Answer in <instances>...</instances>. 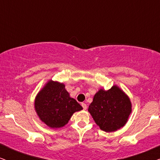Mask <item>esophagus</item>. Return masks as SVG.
<instances>
[{
	"label": "esophagus",
	"mask_w": 160,
	"mask_h": 160,
	"mask_svg": "<svg viewBox=\"0 0 160 160\" xmlns=\"http://www.w3.org/2000/svg\"><path fill=\"white\" fill-rule=\"evenodd\" d=\"M82 106L83 107V109H84V110H86L87 108V105L85 104V103H84V102H82Z\"/></svg>",
	"instance_id": "obj_1"
}]
</instances>
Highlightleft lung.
Segmentation results:
<instances>
[{"label":"left lung","instance_id":"8db88e82","mask_svg":"<svg viewBox=\"0 0 160 160\" xmlns=\"http://www.w3.org/2000/svg\"><path fill=\"white\" fill-rule=\"evenodd\" d=\"M88 111L100 130L115 132L125 125L132 113L128 95L117 85L105 90L100 89L94 95Z\"/></svg>","mask_w":160,"mask_h":160}]
</instances>
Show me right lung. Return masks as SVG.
<instances>
[{
  "label": "right lung",
  "mask_w": 160,
  "mask_h": 160,
  "mask_svg": "<svg viewBox=\"0 0 160 160\" xmlns=\"http://www.w3.org/2000/svg\"><path fill=\"white\" fill-rule=\"evenodd\" d=\"M35 111L41 122L52 129L64 127L83 108L70 96L63 83L50 79L36 96Z\"/></svg>",
  "instance_id": "right-lung-1"
}]
</instances>
